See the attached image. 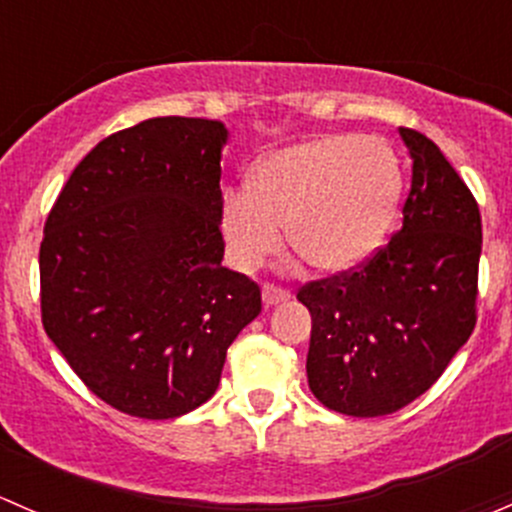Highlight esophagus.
<instances>
[{
  "instance_id": "34e87169",
  "label": "esophagus",
  "mask_w": 512,
  "mask_h": 512,
  "mask_svg": "<svg viewBox=\"0 0 512 512\" xmlns=\"http://www.w3.org/2000/svg\"><path fill=\"white\" fill-rule=\"evenodd\" d=\"M261 295H263V303H266V305H278V303H286V300L291 298V293H288L286 288L276 286V283H263V288H261Z\"/></svg>"
}]
</instances>
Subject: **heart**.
<instances>
[{
    "instance_id": "obj_1",
    "label": "heart",
    "mask_w": 512,
    "mask_h": 512,
    "mask_svg": "<svg viewBox=\"0 0 512 512\" xmlns=\"http://www.w3.org/2000/svg\"><path fill=\"white\" fill-rule=\"evenodd\" d=\"M402 167L374 135H318L281 147L254 170L251 192L221 204V234L241 268L288 246L315 271H347L374 254L397 214Z\"/></svg>"
}]
</instances>
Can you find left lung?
<instances>
[{
	"label": "left lung",
	"mask_w": 512,
	"mask_h": 512,
	"mask_svg": "<svg viewBox=\"0 0 512 512\" xmlns=\"http://www.w3.org/2000/svg\"><path fill=\"white\" fill-rule=\"evenodd\" d=\"M412 155L402 229L350 271L305 283L310 392L347 416L407 407L476 328L481 212L444 152L399 128Z\"/></svg>",
	"instance_id": "left-lung-1"
}]
</instances>
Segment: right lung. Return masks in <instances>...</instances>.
<instances>
[{
	"label": "right lung",
	"mask_w": 512,
	"mask_h": 512,
	"mask_svg": "<svg viewBox=\"0 0 512 512\" xmlns=\"http://www.w3.org/2000/svg\"><path fill=\"white\" fill-rule=\"evenodd\" d=\"M219 120H142L71 172L39 249L41 323L118 412L175 419L219 387L261 288L221 266Z\"/></svg>",
	"instance_id": "add662e5"
}]
</instances>
